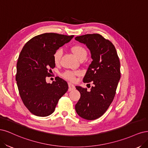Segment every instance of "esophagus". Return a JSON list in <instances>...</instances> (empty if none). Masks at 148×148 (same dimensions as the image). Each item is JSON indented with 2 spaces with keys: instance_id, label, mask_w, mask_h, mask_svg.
Returning <instances> with one entry per match:
<instances>
[{
  "instance_id": "obj_1",
  "label": "esophagus",
  "mask_w": 148,
  "mask_h": 148,
  "mask_svg": "<svg viewBox=\"0 0 148 148\" xmlns=\"http://www.w3.org/2000/svg\"><path fill=\"white\" fill-rule=\"evenodd\" d=\"M68 86H69V89H68L69 91H71V90H73L75 88L74 85L72 84H71V83L68 84Z\"/></svg>"
}]
</instances>
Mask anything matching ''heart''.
<instances>
[{
	"label": "heart",
	"instance_id": "1",
	"mask_svg": "<svg viewBox=\"0 0 148 148\" xmlns=\"http://www.w3.org/2000/svg\"><path fill=\"white\" fill-rule=\"evenodd\" d=\"M71 50H72L73 53L74 54V55L77 57L79 60L83 58H86L87 55V51L82 45H75L72 47ZM62 54H63V50H62L61 49H58L55 51L53 56V61L56 64L59 63ZM79 73L78 71H66L63 73L62 76L66 79L71 81H73L75 80V76L78 75Z\"/></svg>",
	"mask_w": 148,
	"mask_h": 148
}]
</instances>
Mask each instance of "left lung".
<instances>
[{
  "mask_svg": "<svg viewBox=\"0 0 148 148\" xmlns=\"http://www.w3.org/2000/svg\"><path fill=\"white\" fill-rule=\"evenodd\" d=\"M75 39L86 45L91 53L93 61L83 82L93 84L89 92L87 88L75 87L80 98L75 109L80 117L95 120L103 115L115 97L121 78L120 61L112 43L101 35L85 34Z\"/></svg>",
  "mask_w": 148,
  "mask_h": 148,
  "instance_id": "left-lung-1",
  "label": "left lung"
}]
</instances>
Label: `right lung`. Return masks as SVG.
Segmentation results:
<instances>
[{
	"label": "right lung",
	"instance_id": "obj_1",
	"mask_svg": "<svg viewBox=\"0 0 148 148\" xmlns=\"http://www.w3.org/2000/svg\"><path fill=\"white\" fill-rule=\"evenodd\" d=\"M73 37L44 33L32 38L20 52L16 64L17 86L25 106L35 116L50 115L68 91V85L63 79L56 77L52 84H47L45 78L55 67V51Z\"/></svg>",
	"mask_w": 148,
	"mask_h": 148
}]
</instances>
